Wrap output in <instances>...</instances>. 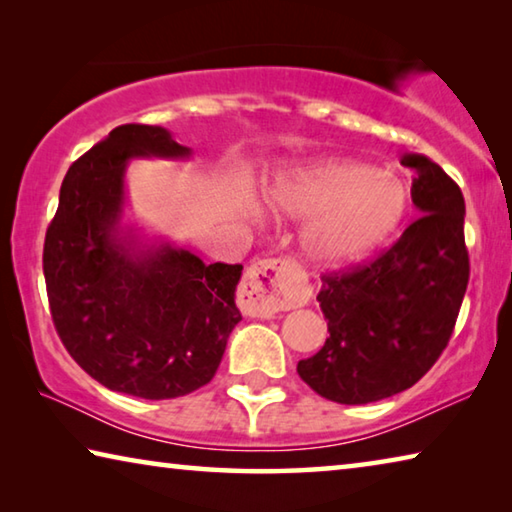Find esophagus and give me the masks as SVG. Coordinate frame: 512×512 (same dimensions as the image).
I'll list each match as a JSON object with an SVG mask.
<instances>
[{
    "mask_svg": "<svg viewBox=\"0 0 512 512\" xmlns=\"http://www.w3.org/2000/svg\"><path fill=\"white\" fill-rule=\"evenodd\" d=\"M297 267L290 261H258L247 270L240 290V308L247 317L270 319L279 310L294 308L297 294L290 283Z\"/></svg>",
    "mask_w": 512,
    "mask_h": 512,
    "instance_id": "34e87169",
    "label": "esophagus"
}]
</instances>
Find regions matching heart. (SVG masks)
<instances>
[{
  "instance_id": "1",
  "label": "heart",
  "mask_w": 512,
  "mask_h": 512,
  "mask_svg": "<svg viewBox=\"0 0 512 512\" xmlns=\"http://www.w3.org/2000/svg\"><path fill=\"white\" fill-rule=\"evenodd\" d=\"M265 209L306 220L299 249L308 263L346 267L387 242L407 213V188L396 175L348 157H315L281 168L263 188ZM256 218V209L249 206Z\"/></svg>"
}]
</instances>
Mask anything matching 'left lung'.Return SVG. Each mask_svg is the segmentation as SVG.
Here are the masks:
<instances>
[{
    "mask_svg": "<svg viewBox=\"0 0 512 512\" xmlns=\"http://www.w3.org/2000/svg\"><path fill=\"white\" fill-rule=\"evenodd\" d=\"M420 218L375 258L321 279L328 339L301 360V380L339 405L396 396L432 369L452 337L470 279L461 188L432 159L405 152Z\"/></svg>",
    "mask_w": 512,
    "mask_h": 512,
    "instance_id": "1",
    "label": "left lung"
}]
</instances>
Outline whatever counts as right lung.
<instances>
[{"label": "right lung", "mask_w": 512, "mask_h": 512, "mask_svg": "<svg viewBox=\"0 0 512 512\" xmlns=\"http://www.w3.org/2000/svg\"><path fill=\"white\" fill-rule=\"evenodd\" d=\"M161 125H119L69 166L44 238L62 344L110 391L168 400L204 387L236 328L242 265H204L125 222L132 159H191Z\"/></svg>", "instance_id": "obj_1"}]
</instances>
